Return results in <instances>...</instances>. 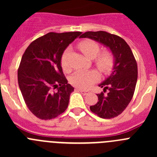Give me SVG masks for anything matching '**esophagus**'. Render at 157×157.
Segmentation results:
<instances>
[{"instance_id":"esophagus-1","label":"esophagus","mask_w":157,"mask_h":157,"mask_svg":"<svg viewBox=\"0 0 157 157\" xmlns=\"http://www.w3.org/2000/svg\"><path fill=\"white\" fill-rule=\"evenodd\" d=\"M79 91V92H81L82 94H83V95H88L89 94H90V91H88V90H81V89H77Z\"/></svg>"}]
</instances>
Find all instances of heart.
I'll list each match as a JSON object with an SVG mask.
<instances>
[{"instance_id": "1", "label": "heart", "mask_w": 157, "mask_h": 157, "mask_svg": "<svg viewBox=\"0 0 157 157\" xmlns=\"http://www.w3.org/2000/svg\"><path fill=\"white\" fill-rule=\"evenodd\" d=\"M79 48L89 59H95V64L100 71L108 73L112 69L114 65V58L109 52H100V46L98 43L91 40H85L79 43ZM71 48H66L61 57L62 67L65 71L69 69V56ZM98 79V73L95 71H78L72 75L71 77V83L75 86L81 89H87Z\"/></svg>"}]
</instances>
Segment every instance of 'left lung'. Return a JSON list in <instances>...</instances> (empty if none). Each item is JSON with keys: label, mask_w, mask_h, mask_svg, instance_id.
Masks as SVG:
<instances>
[{"label": "left lung", "mask_w": 157, "mask_h": 157, "mask_svg": "<svg viewBox=\"0 0 157 157\" xmlns=\"http://www.w3.org/2000/svg\"><path fill=\"white\" fill-rule=\"evenodd\" d=\"M105 45L112 52L114 65L112 74L99 84L108 94H98V101L90 107L91 112L103 119H112L120 115L134 95L138 80V66L130 46L122 37L105 31H88L80 36Z\"/></svg>", "instance_id": "1"}]
</instances>
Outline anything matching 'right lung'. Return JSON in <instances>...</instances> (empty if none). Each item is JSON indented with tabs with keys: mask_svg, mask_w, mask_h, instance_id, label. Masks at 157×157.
Wrapping results in <instances>:
<instances>
[{
	"mask_svg": "<svg viewBox=\"0 0 157 157\" xmlns=\"http://www.w3.org/2000/svg\"><path fill=\"white\" fill-rule=\"evenodd\" d=\"M81 34L50 32L30 43L22 56L18 70L19 89L28 109L41 120L56 118L68 106L74 87L63 76L61 57L69 44Z\"/></svg>",
	"mask_w": 157,
	"mask_h": 157,
	"instance_id": "right-lung-1",
	"label": "right lung"
}]
</instances>
